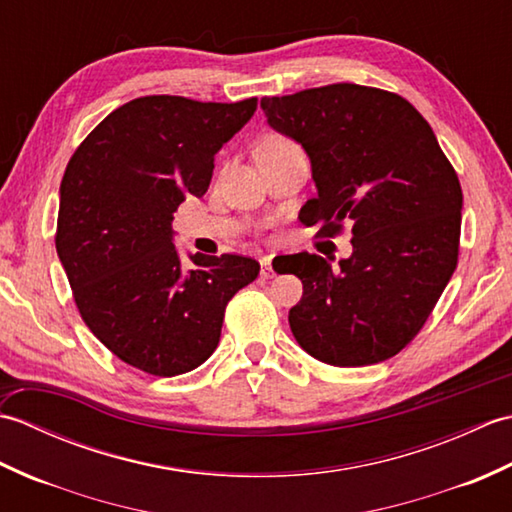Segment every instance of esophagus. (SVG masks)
I'll return each mask as SVG.
<instances>
[{
  "instance_id": "34e87169",
  "label": "esophagus",
  "mask_w": 512,
  "mask_h": 512,
  "mask_svg": "<svg viewBox=\"0 0 512 512\" xmlns=\"http://www.w3.org/2000/svg\"><path fill=\"white\" fill-rule=\"evenodd\" d=\"M259 275H262L264 279L275 277V268H273V264H270V259H268V257H264V259H262V270H259Z\"/></svg>"
}]
</instances>
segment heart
<instances>
[{"mask_svg":"<svg viewBox=\"0 0 512 512\" xmlns=\"http://www.w3.org/2000/svg\"><path fill=\"white\" fill-rule=\"evenodd\" d=\"M266 143H288V140L286 138H279V136H273V138H268Z\"/></svg>","mask_w":512,"mask_h":512,"instance_id":"obj_1","label":"heart"}]
</instances>
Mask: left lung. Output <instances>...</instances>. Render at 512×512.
<instances>
[{
    "mask_svg": "<svg viewBox=\"0 0 512 512\" xmlns=\"http://www.w3.org/2000/svg\"><path fill=\"white\" fill-rule=\"evenodd\" d=\"M268 125L306 149L317 198L303 224L323 237L352 224V255L332 266L286 255L303 297L288 321L310 356L374 365L413 341L458 266L462 187L409 101L356 83L266 96Z\"/></svg>",
    "mask_w": 512,
    "mask_h": 512,
    "instance_id": "1",
    "label": "left lung"
}]
</instances>
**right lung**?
Masks as SVG:
<instances>
[{"instance_id": "1", "label": "right lung", "mask_w": 512, "mask_h": 512, "mask_svg": "<svg viewBox=\"0 0 512 512\" xmlns=\"http://www.w3.org/2000/svg\"><path fill=\"white\" fill-rule=\"evenodd\" d=\"M257 99L202 103L140 96L96 125L61 180L57 253L85 325L140 372L178 376L220 343L226 303L259 275L244 255L173 246V213L213 176L215 154Z\"/></svg>"}]
</instances>
